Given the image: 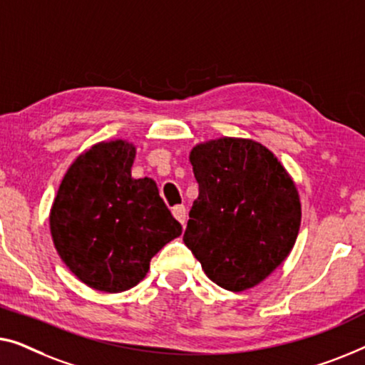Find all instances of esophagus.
Instances as JSON below:
<instances>
[{"label":"esophagus","mask_w":365,"mask_h":365,"mask_svg":"<svg viewBox=\"0 0 365 365\" xmlns=\"http://www.w3.org/2000/svg\"><path fill=\"white\" fill-rule=\"evenodd\" d=\"M172 213L173 217L182 223V227H185V223H187V208H185L183 205H175V207L172 208Z\"/></svg>","instance_id":"esophagus-1"}]
</instances>
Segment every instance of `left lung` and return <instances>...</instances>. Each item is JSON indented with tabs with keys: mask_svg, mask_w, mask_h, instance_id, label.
I'll use <instances>...</instances> for the list:
<instances>
[{
	"mask_svg": "<svg viewBox=\"0 0 365 365\" xmlns=\"http://www.w3.org/2000/svg\"><path fill=\"white\" fill-rule=\"evenodd\" d=\"M190 163L198 198L190 210L185 245L220 287H255L296 243L301 200L294 182L274 153L251 138L197 143Z\"/></svg>",
	"mask_w": 365,
	"mask_h": 365,
	"instance_id": "left-lung-1",
	"label": "left lung"
}]
</instances>
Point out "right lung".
<instances>
[{
    "label": "right lung",
    "mask_w": 365,
    "mask_h": 365,
    "mask_svg": "<svg viewBox=\"0 0 365 365\" xmlns=\"http://www.w3.org/2000/svg\"><path fill=\"white\" fill-rule=\"evenodd\" d=\"M135 145L114 138L82 152L66 172L49 213L56 251L92 289L137 286L150 259L182 235L152 178H132Z\"/></svg>",
    "instance_id": "1"
}]
</instances>
